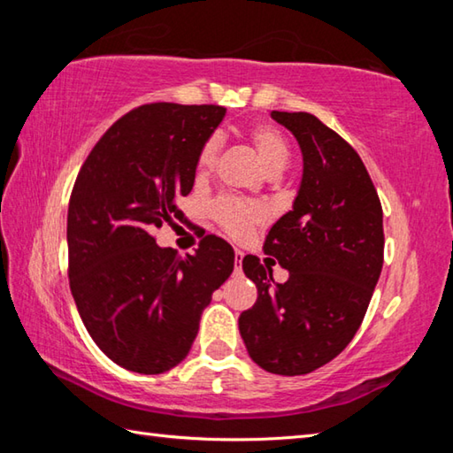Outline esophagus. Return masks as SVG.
I'll return each mask as SVG.
<instances>
[{
  "mask_svg": "<svg viewBox=\"0 0 453 453\" xmlns=\"http://www.w3.org/2000/svg\"><path fill=\"white\" fill-rule=\"evenodd\" d=\"M242 262H243V254L240 250H235V272L237 273L242 272Z\"/></svg>",
  "mask_w": 453,
  "mask_h": 453,
  "instance_id": "obj_1",
  "label": "esophagus"
}]
</instances>
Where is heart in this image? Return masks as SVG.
I'll list each match as a JSON object with an SVG mask.
<instances>
[{"instance_id":"1","label":"heart","mask_w":453,"mask_h":453,"mask_svg":"<svg viewBox=\"0 0 453 453\" xmlns=\"http://www.w3.org/2000/svg\"><path fill=\"white\" fill-rule=\"evenodd\" d=\"M248 137L251 145H254L259 162L264 164L267 172L272 175H278L280 172H283V167H286L289 162V148L278 129L272 126L259 124L250 129ZM219 145H221L219 137L213 135L203 143V148L199 150V156H197L199 175H208L211 172V167L216 165ZM211 216L229 235L243 237L248 235L256 226L264 224L267 219V208L259 202L224 197L213 203Z\"/></svg>"}]
</instances>
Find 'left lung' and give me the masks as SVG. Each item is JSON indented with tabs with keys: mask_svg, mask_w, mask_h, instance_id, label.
Listing matches in <instances>:
<instances>
[{
	"mask_svg": "<svg viewBox=\"0 0 453 453\" xmlns=\"http://www.w3.org/2000/svg\"><path fill=\"white\" fill-rule=\"evenodd\" d=\"M300 143L303 172L294 205L264 251L289 272L243 257L257 302L240 316L250 357L265 372L303 375L332 362L362 326L383 265V213L362 157L305 111H272Z\"/></svg>",
	"mask_w": 453,
	"mask_h": 453,
	"instance_id": "1",
	"label": "left lung"
}]
</instances>
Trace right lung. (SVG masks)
I'll return each mask as SVG.
<instances>
[{
	"mask_svg": "<svg viewBox=\"0 0 453 453\" xmlns=\"http://www.w3.org/2000/svg\"><path fill=\"white\" fill-rule=\"evenodd\" d=\"M226 118L221 105L148 104L118 119L81 165L67 210L70 288L83 326L129 372L156 375L189 354L211 294L234 272L226 240L194 256L153 232L181 219L197 156Z\"/></svg>",
	"mask_w": 453,
	"mask_h": 453,
	"instance_id": "obj_1",
	"label": "right lung"
}]
</instances>
